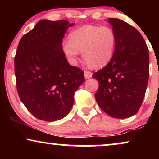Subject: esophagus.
I'll return each instance as SVG.
<instances>
[{"label":"esophagus","instance_id":"obj_1","mask_svg":"<svg viewBox=\"0 0 159 159\" xmlns=\"http://www.w3.org/2000/svg\"><path fill=\"white\" fill-rule=\"evenodd\" d=\"M92 72H89V71H87L85 70L84 71V77L85 78H87V79H88V78H90L92 77Z\"/></svg>","mask_w":159,"mask_h":159}]
</instances>
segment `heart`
I'll return each instance as SVG.
<instances>
[{
	"label": "heart",
	"instance_id": "1",
	"mask_svg": "<svg viewBox=\"0 0 159 159\" xmlns=\"http://www.w3.org/2000/svg\"><path fill=\"white\" fill-rule=\"evenodd\" d=\"M116 45L115 31L108 26L84 25L70 33L63 43V50L69 61L76 63L80 52L90 66L99 68L110 62Z\"/></svg>",
	"mask_w": 159,
	"mask_h": 159
}]
</instances>
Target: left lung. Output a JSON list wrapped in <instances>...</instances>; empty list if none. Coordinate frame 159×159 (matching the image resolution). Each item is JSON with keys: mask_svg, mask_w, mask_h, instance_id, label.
Segmentation results:
<instances>
[{"mask_svg": "<svg viewBox=\"0 0 159 159\" xmlns=\"http://www.w3.org/2000/svg\"><path fill=\"white\" fill-rule=\"evenodd\" d=\"M116 36L114 54L103 69L93 75L98 82L95 94L104 112L118 119L136 114L149 79V50L140 32L125 21L108 19Z\"/></svg>", "mask_w": 159, "mask_h": 159, "instance_id": "1", "label": "left lung"}]
</instances>
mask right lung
<instances>
[{"label":"right lung","mask_w":159,"mask_h":159,"mask_svg":"<svg viewBox=\"0 0 159 159\" xmlns=\"http://www.w3.org/2000/svg\"><path fill=\"white\" fill-rule=\"evenodd\" d=\"M66 20H41L25 34L14 59L16 87L27 109L39 120L63 119L72 109L74 94L84 81V72L69 65L62 41Z\"/></svg>","instance_id":"1"}]
</instances>
